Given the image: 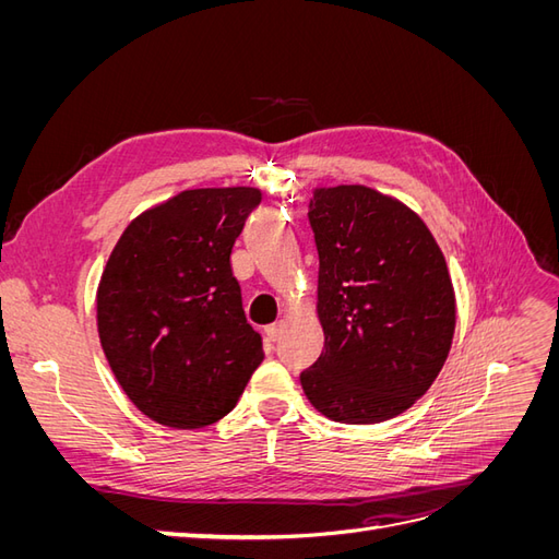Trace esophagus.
<instances>
[{"label":"esophagus","instance_id":"esophagus-1","mask_svg":"<svg viewBox=\"0 0 559 559\" xmlns=\"http://www.w3.org/2000/svg\"><path fill=\"white\" fill-rule=\"evenodd\" d=\"M284 326H286V321H284V319H277L275 324H270V326L265 329V333H267L270 341H277V337L284 333Z\"/></svg>","mask_w":559,"mask_h":559}]
</instances>
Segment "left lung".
<instances>
[{"label": "left lung", "instance_id": "obj_1", "mask_svg": "<svg viewBox=\"0 0 559 559\" xmlns=\"http://www.w3.org/2000/svg\"><path fill=\"white\" fill-rule=\"evenodd\" d=\"M317 317L324 352L300 373L314 408L378 425L429 392L452 347L454 286L419 214L361 183L317 186Z\"/></svg>", "mask_w": 559, "mask_h": 559}]
</instances>
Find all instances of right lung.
Returning a JSON list of instances; mask_svg holds the SVG:
<instances>
[{"instance_id": "1", "label": "right lung", "mask_w": 559, "mask_h": 559, "mask_svg": "<svg viewBox=\"0 0 559 559\" xmlns=\"http://www.w3.org/2000/svg\"><path fill=\"white\" fill-rule=\"evenodd\" d=\"M261 202L251 186L189 189L134 216L97 284V333L148 419L202 429L238 405L263 361L230 251Z\"/></svg>"}]
</instances>
